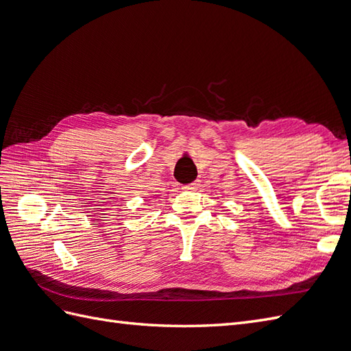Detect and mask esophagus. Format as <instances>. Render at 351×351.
Wrapping results in <instances>:
<instances>
[{
    "instance_id": "34e87169",
    "label": "esophagus",
    "mask_w": 351,
    "mask_h": 351,
    "mask_svg": "<svg viewBox=\"0 0 351 351\" xmlns=\"http://www.w3.org/2000/svg\"><path fill=\"white\" fill-rule=\"evenodd\" d=\"M197 186H199V182H193L187 186H183V190H195V189H197Z\"/></svg>"
}]
</instances>
